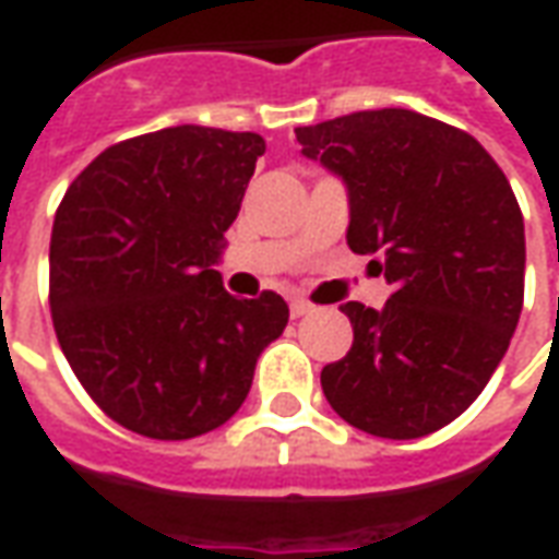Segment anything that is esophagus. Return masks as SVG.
<instances>
[{
    "label": "esophagus",
    "mask_w": 559,
    "mask_h": 559,
    "mask_svg": "<svg viewBox=\"0 0 559 559\" xmlns=\"http://www.w3.org/2000/svg\"><path fill=\"white\" fill-rule=\"evenodd\" d=\"M288 310H292V316H295V319H300V316H307V312H312V304L307 298H292V304H288Z\"/></svg>",
    "instance_id": "obj_1"
}]
</instances>
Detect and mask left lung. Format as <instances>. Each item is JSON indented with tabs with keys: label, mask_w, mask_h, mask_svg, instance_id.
<instances>
[{
	"label": "left lung",
	"mask_w": 559,
	"mask_h": 559,
	"mask_svg": "<svg viewBox=\"0 0 559 559\" xmlns=\"http://www.w3.org/2000/svg\"><path fill=\"white\" fill-rule=\"evenodd\" d=\"M300 153L349 189L346 243L394 288L343 304L352 349L322 370L334 413L418 439L454 421L509 349L524 307V216L473 134L403 108L298 126Z\"/></svg>",
	"instance_id": "left-lung-1"
}]
</instances>
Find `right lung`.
<instances>
[{
    "instance_id": "obj_1",
    "label": "right lung",
    "mask_w": 559,
    "mask_h": 559,
    "mask_svg": "<svg viewBox=\"0 0 559 559\" xmlns=\"http://www.w3.org/2000/svg\"><path fill=\"white\" fill-rule=\"evenodd\" d=\"M264 138L171 126L108 146L59 201L50 316L102 413L150 439H192L247 400L288 322L276 292L240 300L213 264Z\"/></svg>"
}]
</instances>
